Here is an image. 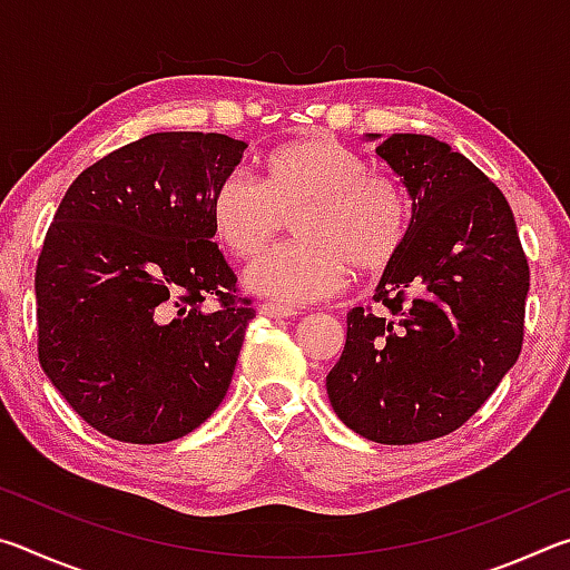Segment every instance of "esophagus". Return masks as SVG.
<instances>
[{
    "instance_id": "obj_1",
    "label": "esophagus",
    "mask_w": 570,
    "mask_h": 570,
    "mask_svg": "<svg viewBox=\"0 0 570 570\" xmlns=\"http://www.w3.org/2000/svg\"><path fill=\"white\" fill-rule=\"evenodd\" d=\"M258 314L268 316V320H292V316H298L296 308L292 306H282V304H274V302H264L258 304Z\"/></svg>"
}]
</instances>
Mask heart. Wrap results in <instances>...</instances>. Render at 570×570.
Wrapping results in <instances>:
<instances>
[{
	"label": "heart",
	"instance_id": "b5f03b06",
	"mask_svg": "<svg viewBox=\"0 0 570 570\" xmlns=\"http://www.w3.org/2000/svg\"><path fill=\"white\" fill-rule=\"evenodd\" d=\"M292 218L296 240L246 268L244 286L282 306L332 296L350 274L384 272L407 238L404 190L372 173L332 135H306L264 160V178L236 170L210 196V228L230 256L250 258Z\"/></svg>",
	"mask_w": 570,
	"mask_h": 570
}]
</instances>
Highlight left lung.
<instances>
[{
  "instance_id": "obj_1",
  "label": "left lung",
  "mask_w": 570,
  "mask_h": 570,
  "mask_svg": "<svg viewBox=\"0 0 570 570\" xmlns=\"http://www.w3.org/2000/svg\"><path fill=\"white\" fill-rule=\"evenodd\" d=\"M364 140H380L412 218L377 312L346 314L326 394L356 435L414 445L468 422L518 362L530 272L505 196L462 153L417 132Z\"/></svg>"
}]
</instances>
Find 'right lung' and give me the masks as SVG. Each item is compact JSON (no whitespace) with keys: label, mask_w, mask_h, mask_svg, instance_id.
I'll return each instance as SVG.
<instances>
[{"label":"right lung","mask_w":570,"mask_h":570,"mask_svg":"<svg viewBox=\"0 0 570 570\" xmlns=\"http://www.w3.org/2000/svg\"><path fill=\"white\" fill-rule=\"evenodd\" d=\"M246 148L220 132H153L67 188L37 262V350L102 435L178 440L226 397L256 312L234 298L210 196ZM208 295L218 309L203 308Z\"/></svg>","instance_id":"obj_1"}]
</instances>
